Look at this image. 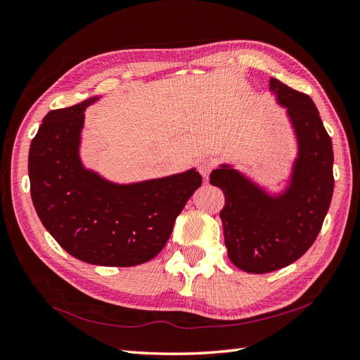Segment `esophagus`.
<instances>
[{
    "label": "esophagus",
    "instance_id": "esophagus-1",
    "mask_svg": "<svg viewBox=\"0 0 360 360\" xmlns=\"http://www.w3.org/2000/svg\"><path fill=\"white\" fill-rule=\"evenodd\" d=\"M213 167H215V165H213L212 160H202V162H200V167H198L200 174H201L204 179H207L210 171L213 169Z\"/></svg>",
    "mask_w": 360,
    "mask_h": 360
}]
</instances>
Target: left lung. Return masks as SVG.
I'll use <instances>...</instances> for the list:
<instances>
[{
    "mask_svg": "<svg viewBox=\"0 0 360 360\" xmlns=\"http://www.w3.org/2000/svg\"><path fill=\"white\" fill-rule=\"evenodd\" d=\"M269 89L286 109L298 143L286 189L269 193L226 163L210 174V184L226 197L219 217L229 259L251 274L271 273L304 255L323 227L335 188L332 139L315 103L276 79Z\"/></svg>",
    "mask_w": 360,
    "mask_h": 360,
    "instance_id": "1",
    "label": "left lung"
}]
</instances>
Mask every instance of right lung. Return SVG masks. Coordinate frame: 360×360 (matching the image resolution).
<instances>
[{
	"label": "right lung",
	"instance_id": "1",
	"mask_svg": "<svg viewBox=\"0 0 360 360\" xmlns=\"http://www.w3.org/2000/svg\"><path fill=\"white\" fill-rule=\"evenodd\" d=\"M98 100L46 113L28 153L32 200L44 227L71 256L101 266L141 265L162 251L202 179L192 168L118 184L86 169L80 159L84 110Z\"/></svg>",
	"mask_w": 360,
	"mask_h": 360
}]
</instances>
